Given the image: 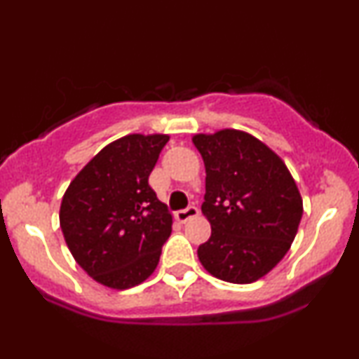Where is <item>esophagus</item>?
Instances as JSON below:
<instances>
[{"label": "esophagus", "instance_id": "esophagus-1", "mask_svg": "<svg viewBox=\"0 0 359 359\" xmlns=\"http://www.w3.org/2000/svg\"><path fill=\"white\" fill-rule=\"evenodd\" d=\"M197 214H199V209H197L196 205H189L187 209H180V211H177L174 216L179 222H185L191 219V217H196Z\"/></svg>", "mask_w": 359, "mask_h": 359}]
</instances>
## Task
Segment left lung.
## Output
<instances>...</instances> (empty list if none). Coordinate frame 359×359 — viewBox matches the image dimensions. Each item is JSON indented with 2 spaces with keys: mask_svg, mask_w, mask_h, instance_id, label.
Here are the masks:
<instances>
[{
  "mask_svg": "<svg viewBox=\"0 0 359 359\" xmlns=\"http://www.w3.org/2000/svg\"><path fill=\"white\" fill-rule=\"evenodd\" d=\"M203 155V214L211 238L197 250L209 273L229 283L265 277L290 250L302 197L283 160L253 135L219 130L194 135Z\"/></svg>",
  "mask_w": 359,
  "mask_h": 359,
  "instance_id": "1",
  "label": "left lung"
}]
</instances>
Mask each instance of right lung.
<instances>
[{
  "label": "right lung",
  "instance_id": "obj_1",
  "mask_svg": "<svg viewBox=\"0 0 359 359\" xmlns=\"http://www.w3.org/2000/svg\"><path fill=\"white\" fill-rule=\"evenodd\" d=\"M168 135H126L106 145L62 197L60 228L74 259L96 282L131 288L154 273L172 214L148 177Z\"/></svg>",
  "mask_w": 359,
  "mask_h": 359
}]
</instances>
